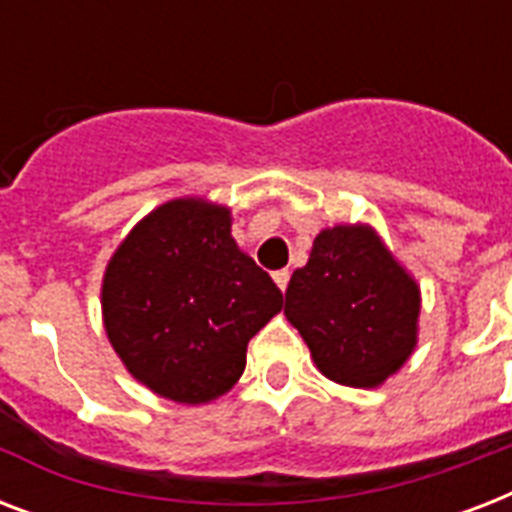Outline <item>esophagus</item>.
I'll use <instances>...</instances> for the list:
<instances>
[{
    "label": "esophagus",
    "instance_id": "34e87169",
    "mask_svg": "<svg viewBox=\"0 0 512 512\" xmlns=\"http://www.w3.org/2000/svg\"><path fill=\"white\" fill-rule=\"evenodd\" d=\"M273 281H276V287H279L281 292H287V284H289V271H276V273H273Z\"/></svg>",
    "mask_w": 512,
    "mask_h": 512
}]
</instances>
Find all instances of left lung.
<instances>
[{
  "label": "left lung",
  "mask_w": 512,
  "mask_h": 512,
  "mask_svg": "<svg viewBox=\"0 0 512 512\" xmlns=\"http://www.w3.org/2000/svg\"><path fill=\"white\" fill-rule=\"evenodd\" d=\"M420 284L366 223L316 236L292 273L284 316L311 348L313 364L348 388H380L417 348Z\"/></svg>",
  "instance_id": "obj_1"
}]
</instances>
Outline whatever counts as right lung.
Listing matches in <instances>:
<instances>
[{
  "label": "right lung",
  "mask_w": 512,
  "mask_h": 512,
  "mask_svg": "<svg viewBox=\"0 0 512 512\" xmlns=\"http://www.w3.org/2000/svg\"><path fill=\"white\" fill-rule=\"evenodd\" d=\"M100 308L127 372L175 404L215 401L239 382L249 340L284 295L231 236V209L164 201L116 247Z\"/></svg>",
  "instance_id": "1"
}]
</instances>
